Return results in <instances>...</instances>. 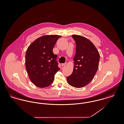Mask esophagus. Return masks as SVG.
I'll list each match as a JSON object with an SVG mask.
<instances>
[{"label":"esophagus","instance_id":"1","mask_svg":"<svg viewBox=\"0 0 124 124\" xmlns=\"http://www.w3.org/2000/svg\"><path fill=\"white\" fill-rule=\"evenodd\" d=\"M65 65H66V64H65V63H63V64H61V65H62V66H65Z\"/></svg>","mask_w":124,"mask_h":124}]
</instances>
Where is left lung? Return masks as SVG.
<instances>
[{"instance_id":"8db88e82","label":"left lung","mask_w":124,"mask_h":124,"mask_svg":"<svg viewBox=\"0 0 124 124\" xmlns=\"http://www.w3.org/2000/svg\"><path fill=\"white\" fill-rule=\"evenodd\" d=\"M72 37L76 42V54L73 72L67 77V81L73 87L81 88L94 78L99 67L100 55L88 39L78 35H72Z\"/></svg>"}]
</instances>
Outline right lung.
<instances>
[{
	"mask_svg": "<svg viewBox=\"0 0 124 124\" xmlns=\"http://www.w3.org/2000/svg\"><path fill=\"white\" fill-rule=\"evenodd\" d=\"M58 35L43 36L36 39L28 47L25 65L31 81L36 86L44 88L53 82L54 75L59 70L53 52Z\"/></svg>",
	"mask_w": 124,
	"mask_h": 124,
	"instance_id": "right-lung-1",
	"label": "right lung"
}]
</instances>
